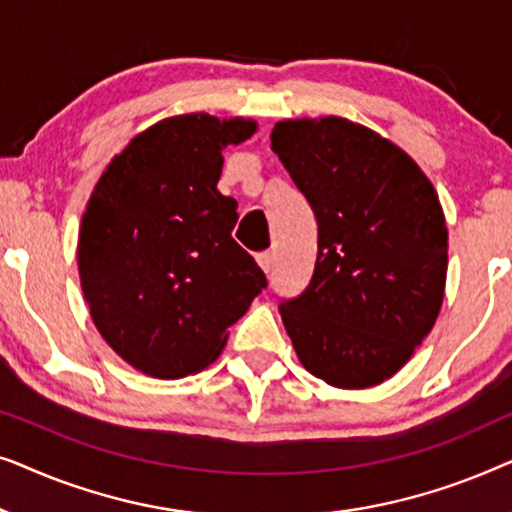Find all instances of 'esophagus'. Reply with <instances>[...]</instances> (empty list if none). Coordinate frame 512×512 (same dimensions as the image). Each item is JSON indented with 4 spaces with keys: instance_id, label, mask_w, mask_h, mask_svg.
I'll return each instance as SVG.
<instances>
[{
    "instance_id": "esophagus-1",
    "label": "esophagus",
    "mask_w": 512,
    "mask_h": 512,
    "mask_svg": "<svg viewBox=\"0 0 512 512\" xmlns=\"http://www.w3.org/2000/svg\"><path fill=\"white\" fill-rule=\"evenodd\" d=\"M256 261L263 268V272H270L272 265H275V254H272V251H261V254L256 256Z\"/></svg>"
}]
</instances>
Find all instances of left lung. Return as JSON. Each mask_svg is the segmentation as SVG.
Wrapping results in <instances>:
<instances>
[{"label": "left lung", "mask_w": 512, "mask_h": 512, "mask_svg": "<svg viewBox=\"0 0 512 512\" xmlns=\"http://www.w3.org/2000/svg\"><path fill=\"white\" fill-rule=\"evenodd\" d=\"M270 139L317 219L310 284L279 303L293 349L331 387L380 384L422 345L443 303L438 195L398 146L347 118L282 121Z\"/></svg>", "instance_id": "8db88e82"}]
</instances>
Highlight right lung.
I'll use <instances>...</instances> for the list:
<instances>
[{
	"mask_svg": "<svg viewBox=\"0 0 512 512\" xmlns=\"http://www.w3.org/2000/svg\"><path fill=\"white\" fill-rule=\"evenodd\" d=\"M254 130L242 118H167L132 139L90 195L76 249L83 298L111 349L146 375L205 368L268 286L230 235L237 202L216 191L221 149Z\"/></svg>",
	"mask_w": 512,
	"mask_h": 512,
	"instance_id": "right-lung-1",
	"label": "right lung"
}]
</instances>
